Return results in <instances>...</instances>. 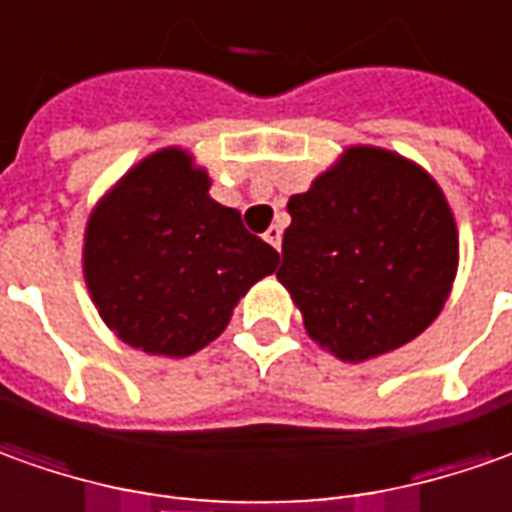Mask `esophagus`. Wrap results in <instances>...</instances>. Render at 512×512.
Returning a JSON list of instances; mask_svg holds the SVG:
<instances>
[{"mask_svg":"<svg viewBox=\"0 0 512 512\" xmlns=\"http://www.w3.org/2000/svg\"><path fill=\"white\" fill-rule=\"evenodd\" d=\"M263 238H266V241H269L271 246L280 252V243H283V227H280V224H271V227L266 229V235H263Z\"/></svg>","mask_w":512,"mask_h":512,"instance_id":"esophagus-1","label":"esophagus"}]
</instances>
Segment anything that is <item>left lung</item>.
<instances>
[{
    "label": "left lung",
    "instance_id": "1",
    "mask_svg": "<svg viewBox=\"0 0 512 512\" xmlns=\"http://www.w3.org/2000/svg\"><path fill=\"white\" fill-rule=\"evenodd\" d=\"M277 280L308 336L342 361L412 342L443 311L460 238L443 190L384 148H347L288 201Z\"/></svg>",
    "mask_w": 512,
    "mask_h": 512
}]
</instances>
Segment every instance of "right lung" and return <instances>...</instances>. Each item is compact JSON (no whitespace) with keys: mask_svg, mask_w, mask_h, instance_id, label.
Instances as JSON below:
<instances>
[{"mask_svg":"<svg viewBox=\"0 0 512 512\" xmlns=\"http://www.w3.org/2000/svg\"><path fill=\"white\" fill-rule=\"evenodd\" d=\"M280 255L210 198L182 148L131 168L86 224L83 277L103 322L151 356L182 358L218 339L243 294Z\"/></svg>","mask_w":512,"mask_h":512,"instance_id":"right-lung-1","label":"right lung"}]
</instances>
